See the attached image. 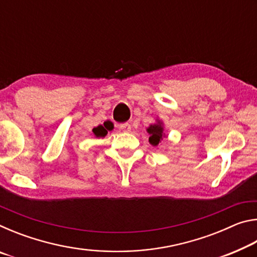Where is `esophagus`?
Instances as JSON below:
<instances>
[{
	"label": "esophagus",
	"mask_w": 257,
	"mask_h": 257,
	"mask_svg": "<svg viewBox=\"0 0 257 257\" xmlns=\"http://www.w3.org/2000/svg\"><path fill=\"white\" fill-rule=\"evenodd\" d=\"M118 128L120 130H122V132L128 133V132H130V129H132V125H130L129 123H122V124H118Z\"/></svg>",
	"instance_id": "esophagus-1"
}]
</instances>
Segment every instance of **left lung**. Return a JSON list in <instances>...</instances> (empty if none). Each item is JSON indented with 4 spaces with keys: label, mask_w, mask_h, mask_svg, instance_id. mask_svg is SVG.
I'll list each match as a JSON object with an SVG mask.
<instances>
[{
    "label": "left lung",
    "mask_w": 257,
    "mask_h": 257,
    "mask_svg": "<svg viewBox=\"0 0 257 257\" xmlns=\"http://www.w3.org/2000/svg\"><path fill=\"white\" fill-rule=\"evenodd\" d=\"M147 132L150 134V138L149 141L152 145H158L159 142L161 141V138H162V134H163V128L162 125L160 123L158 124H151L149 129H147Z\"/></svg>",
    "instance_id": "left-lung-1"
}]
</instances>
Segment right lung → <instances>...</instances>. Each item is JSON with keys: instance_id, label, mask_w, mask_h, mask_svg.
<instances>
[{"instance_id": "add662e5", "label": "right lung", "mask_w": 257, "mask_h": 257, "mask_svg": "<svg viewBox=\"0 0 257 257\" xmlns=\"http://www.w3.org/2000/svg\"><path fill=\"white\" fill-rule=\"evenodd\" d=\"M93 133L96 135L97 137H104L105 136V135L107 134V132H106V129L103 127V125H98V127H96V128H94L93 129Z\"/></svg>"}]
</instances>
